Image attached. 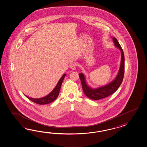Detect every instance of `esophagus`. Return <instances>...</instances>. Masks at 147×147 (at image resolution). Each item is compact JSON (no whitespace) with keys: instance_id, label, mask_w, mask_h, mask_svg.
I'll use <instances>...</instances> for the list:
<instances>
[{"instance_id":"obj_1","label":"esophagus","mask_w":147,"mask_h":147,"mask_svg":"<svg viewBox=\"0 0 147 147\" xmlns=\"http://www.w3.org/2000/svg\"><path fill=\"white\" fill-rule=\"evenodd\" d=\"M76 66H77L76 64L74 63H73V64H72L70 65V68L72 69H73V70H75V69H76Z\"/></svg>"}]
</instances>
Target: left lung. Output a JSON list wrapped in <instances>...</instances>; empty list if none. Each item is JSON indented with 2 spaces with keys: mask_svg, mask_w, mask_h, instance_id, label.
<instances>
[{
  "mask_svg": "<svg viewBox=\"0 0 147 147\" xmlns=\"http://www.w3.org/2000/svg\"><path fill=\"white\" fill-rule=\"evenodd\" d=\"M114 45L120 49L121 52V64L117 77L113 81L109 84L96 88H92L86 83L85 76L82 73L79 74V76L81 82L82 86L83 92L88 98L94 100H98L107 98L117 90L122 82L124 73V56L122 49L118 42L117 39L113 37Z\"/></svg>",
  "mask_w": 147,
  "mask_h": 147,
  "instance_id": "8db88e82",
  "label": "left lung"
}]
</instances>
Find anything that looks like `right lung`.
Masks as SVG:
<instances>
[{
	"instance_id": "1",
	"label": "right lung",
	"mask_w": 147,
	"mask_h": 147,
	"mask_svg": "<svg viewBox=\"0 0 147 147\" xmlns=\"http://www.w3.org/2000/svg\"><path fill=\"white\" fill-rule=\"evenodd\" d=\"M65 75L66 74H64L62 76V78L59 80V82L57 83L55 88L49 93V94L46 95V96H44L43 98H30L26 95L25 96L30 101L38 105H46L54 101H55L56 98H57V96H59V92L61 89L62 82L63 81Z\"/></svg>"
}]
</instances>
